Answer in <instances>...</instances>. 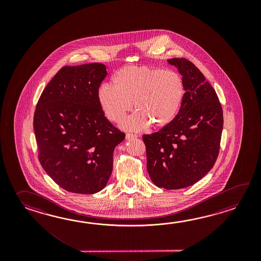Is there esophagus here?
Wrapping results in <instances>:
<instances>
[{
    "instance_id": "obj_1",
    "label": "esophagus",
    "mask_w": 261,
    "mask_h": 261,
    "mask_svg": "<svg viewBox=\"0 0 261 261\" xmlns=\"http://www.w3.org/2000/svg\"><path fill=\"white\" fill-rule=\"evenodd\" d=\"M138 136L136 135V134H133V133H127L126 134V139H133V138H137Z\"/></svg>"
}]
</instances>
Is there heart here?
<instances>
[{
    "mask_svg": "<svg viewBox=\"0 0 261 261\" xmlns=\"http://www.w3.org/2000/svg\"><path fill=\"white\" fill-rule=\"evenodd\" d=\"M182 76L173 71L148 66H126L112 78V86L102 84L97 98L106 117L120 123L133 108L136 113L123 123V128L140 132L150 123L163 128L176 117L185 97Z\"/></svg>",
    "mask_w": 261,
    "mask_h": 261,
    "instance_id": "obj_1",
    "label": "heart"
}]
</instances>
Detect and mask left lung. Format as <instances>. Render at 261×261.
<instances>
[{
	"label": "left lung",
	"mask_w": 261,
	"mask_h": 261,
	"mask_svg": "<svg viewBox=\"0 0 261 261\" xmlns=\"http://www.w3.org/2000/svg\"><path fill=\"white\" fill-rule=\"evenodd\" d=\"M168 62L183 75L185 97L176 117L158 133L143 135L146 168L159 188L179 189L197 183L215 165L220 149L223 110L202 72L185 58Z\"/></svg>",
	"instance_id": "8db88e82"
}]
</instances>
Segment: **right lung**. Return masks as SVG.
<instances>
[{
	"instance_id": "add662e5",
	"label": "right lung",
	"mask_w": 261,
	"mask_h": 261,
	"mask_svg": "<svg viewBox=\"0 0 261 261\" xmlns=\"http://www.w3.org/2000/svg\"><path fill=\"white\" fill-rule=\"evenodd\" d=\"M107 75L102 63L64 66L46 85L34 111L38 160L57 185L93 194L106 186L113 153L125 139L100 108L97 91Z\"/></svg>"
}]
</instances>
